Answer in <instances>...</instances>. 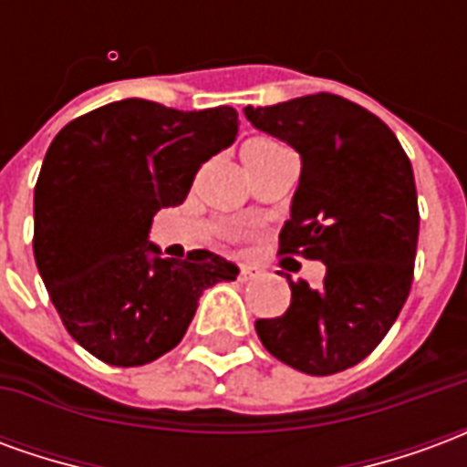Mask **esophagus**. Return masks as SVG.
Here are the masks:
<instances>
[{
  "mask_svg": "<svg viewBox=\"0 0 467 467\" xmlns=\"http://www.w3.org/2000/svg\"><path fill=\"white\" fill-rule=\"evenodd\" d=\"M237 277H240L243 283H247V280H254V277H260V270H257V267H253V265H243Z\"/></svg>",
  "mask_w": 467,
  "mask_h": 467,
  "instance_id": "34e87169",
  "label": "esophagus"
}]
</instances>
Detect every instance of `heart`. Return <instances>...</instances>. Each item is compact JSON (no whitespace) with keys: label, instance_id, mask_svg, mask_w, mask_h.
<instances>
[{"label":"heart","instance_id":"1","mask_svg":"<svg viewBox=\"0 0 467 467\" xmlns=\"http://www.w3.org/2000/svg\"><path fill=\"white\" fill-rule=\"evenodd\" d=\"M275 150H280L275 142H267V140H253V142H247L243 147V162H257V160H263L265 154L275 152Z\"/></svg>","mask_w":467,"mask_h":467}]
</instances>
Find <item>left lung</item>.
Returning <instances> with one entry per match:
<instances>
[{
    "label": "left lung",
    "mask_w": 467,
    "mask_h": 467,
    "mask_svg": "<svg viewBox=\"0 0 467 467\" xmlns=\"http://www.w3.org/2000/svg\"><path fill=\"white\" fill-rule=\"evenodd\" d=\"M244 117L303 160L277 254L325 265L320 287L287 277L290 307L257 320V337L295 370H348L382 343L410 295L420 227L410 160L380 117L330 92L244 107Z\"/></svg>",
    "instance_id": "obj_1"
}]
</instances>
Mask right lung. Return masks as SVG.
Returning a JSON list of instances; mask_svg holds the SVG:
<instances>
[{
  "mask_svg": "<svg viewBox=\"0 0 467 467\" xmlns=\"http://www.w3.org/2000/svg\"><path fill=\"white\" fill-rule=\"evenodd\" d=\"M237 112L122 99L59 130L35 187L36 270L67 333L97 360L137 368L180 343L200 295L237 267L207 250L160 257L147 233L237 137Z\"/></svg>",
  "mask_w": 467,
  "mask_h": 467,
  "instance_id": "1",
  "label": "right lung"
}]
</instances>
